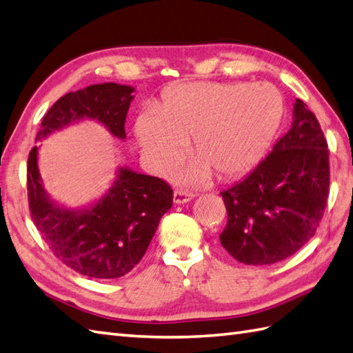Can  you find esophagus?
Masks as SVG:
<instances>
[{"mask_svg":"<svg viewBox=\"0 0 353 353\" xmlns=\"http://www.w3.org/2000/svg\"><path fill=\"white\" fill-rule=\"evenodd\" d=\"M192 199H194V195L185 190H176L173 194V201L176 204H183V203L191 201Z\"/></svg>","mask_w":353,"mask_h":353,"instance_id":"34e87169","label":"esophagus"}]
</instances>
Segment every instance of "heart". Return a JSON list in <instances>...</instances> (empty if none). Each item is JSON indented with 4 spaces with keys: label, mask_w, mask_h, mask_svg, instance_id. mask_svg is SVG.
<instances>
[{
    "label": "heart",
    "mask_w": 353,
    "mask_h": 353,
    "mask_svg": "<svg viewBox=\"0 0 353 353\" xmlns=\"http://www.w3.org/2000/svg\"><path fill=\"white\" fill-rule=\"evenodd\" d=\"M281 117V94L270 84L185 83L167 90L158 110L139 112L135 132L157 171L173 167L192 137L195 158L180 177L196 185L214 171L223 179L248 171L266 152Z\"/></svg>",
    "instance_id": "1"
}]
</instances>
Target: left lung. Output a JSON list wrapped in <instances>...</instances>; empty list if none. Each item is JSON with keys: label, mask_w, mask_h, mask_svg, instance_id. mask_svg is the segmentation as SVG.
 <instances>
[{"label": "left lung", "mask_w": 353, "mask_h": 353, "mask_svg": "<svg viewBox=\"0 0 353 353\" xmlns=\"http://www.w3.org/2000/svg\"><path fill=\"white\" fill-rule=\"evenodd\" d=\"M330 194V150L316 116L301 99L290 129L241 182L221 192L227 225L221 245L245 265L290 257L314 236Z\"/></svg>", "instance_id": "left-lung-1"}]
</instances>
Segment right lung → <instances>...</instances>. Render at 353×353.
Wrapping results in <instances>:
<instances>
[{
	"mask_svg": "<svg viewBox=\"0 0 353 353\" xmlns=\"http://www.w3.org/2000/svg\"><path fill=\"white\" fill-rule=\"evenodd\" d=\"M134 92L130 85L103 83L64 94L45 114L36 143L83 120H96L111 135L125 139ZM39 149L32 147L28 157V204L37 230L57 259L99 280L130 272L149 248L162 215L173 206V190L158 177L119 167L116 180L99 200L79 209L65 208L45 190Z\"/></svg>",
	"mask_w": 353,
	"mask_h": 353,
	"instance_id": "right-lung-1",
	"label": "right lung"
}]
</instances>
